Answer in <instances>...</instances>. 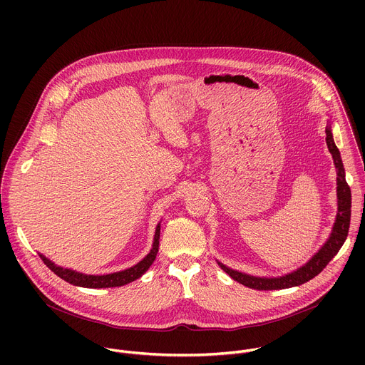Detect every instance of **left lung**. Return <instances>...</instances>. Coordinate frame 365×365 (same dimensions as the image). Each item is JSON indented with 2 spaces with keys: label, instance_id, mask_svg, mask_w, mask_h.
I'll use <instances>...</instances> for the list:
<instances>
[{
  "label": "left lung",
  "instance_id": "left-lung-1",
  "mask_svg": "<svg viewBox=\"0 0 365 365\" xmlns=\"http://www.w3.org/2000/svg\"><path fill=\"white\" fill-rule=\"evenodd\" d=\"M327 144L328 148L334 158V163L336 168V175H338V215H336V221L332 230V234L329 237V240L325 242V245L312 257L309 262L300 267L299 270L286 274L283 277H274V279H266V277H254V276H248L240 272H235L221 263H218L221 266V269L231 276L234 280H237L238 283L250 287V289H255V290H279V289H287V287H294V286H300L309 280L314 279L315 276H318L331 262V259L336 255V252L341 250V247L344 245L346 235H348V230H349V221H351V189L345 180V170H344V165L341 160V154L338 147L334 143L332 138V133L331 128L327 127Z\"/></svg>",
  "mask_w": 365,
  "mask_h": 365
}]
</instances>
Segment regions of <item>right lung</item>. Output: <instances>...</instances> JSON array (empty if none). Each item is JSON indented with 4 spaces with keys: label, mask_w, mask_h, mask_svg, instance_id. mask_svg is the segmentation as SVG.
Listing matches in <instances>:
<instances>
[{
    "label": "right lung",
    "mask_w": 365,
    "mask_h": 365,
    "mask_svg": "<svg viewBox=\"0 0 365 365\" xmlns=\"http://www.w3.org/2000/svg\"><path fill=\"white\" fill-rule=\"evenodd\" d=\"M159 240H160V225H158V228H155V235H154V242H153L151 251L141 259L138 264H135L131 269H127L124 272H118V273H113V274H103V276H88V274L72 272L69 269H62V267L55 266L46 257H43V255H40V257L43 259V263L51 272H53L56 276H59L61 279H63L65 282H68L71 284L81 286V287H89V289L120 287V286H124L127 283H131V282L137 280L138 277H141L148 270V267L154 262L155 255H158Z\"/></svg>",
    "instance_id": "obj_1"
}]
</instances>
